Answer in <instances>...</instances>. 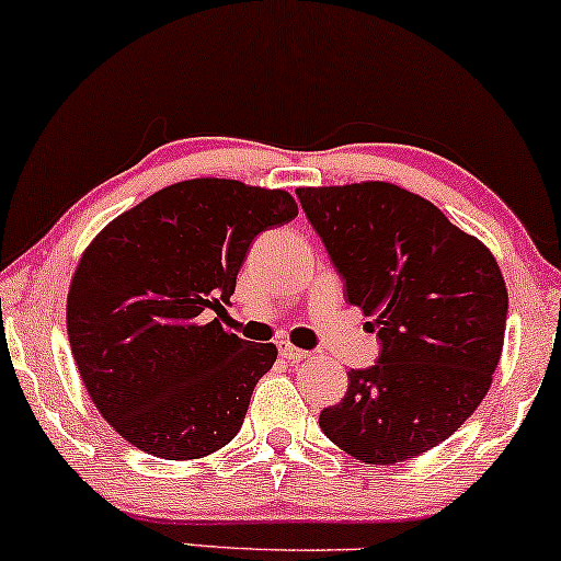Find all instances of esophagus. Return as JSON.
<instances>
[{
  "label": "esophagus",
  "mask_w": 561,
  "mask_h": 561,
  "mask_svg": "<svg viewBox=\"0 0 561 561\" xmlns=\"http://www.w3.org/2000/svg\"><path fill=\"white\" fill-rule=\"evenodd\" d=\"M279 354L285 359H289V363H300V359L310 357V352H305V350H300V346H295L289 342H279Z\"/></svg>",
  "instance_id": "obj_1"
}]
</instances>
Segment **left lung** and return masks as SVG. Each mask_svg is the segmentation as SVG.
I'll use <instances>...</instances> for the list:
<instances>
[{"mask_svg":"<svg viewBox=\"0 0 561 561\" xmlns=\"http://www.w3.org/2000/svg\"><path fill=\"white\" fill-rule=\"evenodd\" d=\"M305 217L342 274L346 300L373 316L378 363L321 411L323 435L363 463L391 466L448 439L497 370L507 287L497 259L435 204L386 181L297 188Z\"/></svg>","mask_w":561,"mask_h":561,"instance_id":"8db88e82","label":"left lung"}]
</instances>
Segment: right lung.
I'll return each instance as SVG.
<instances>
[{
	"label": "right lung",
	"instance_id": "right-lung-1",
	"mask_svg": "<svg viewBox=\"0 0 561 561\" xmlns=\"http://www.w3.org/2000/svg\"><path fill=\"white\" fill-rule=\"evenodd\" d=\"M297 217L282 188L191 179L118 215L84 248L67 331L92 403L134 448L204 458L245 420L274 344L228 333L225 313L259 232Z\"/></svg>",
	"mask_w": 561,
	"mask_h": 561
}]
</instances>
